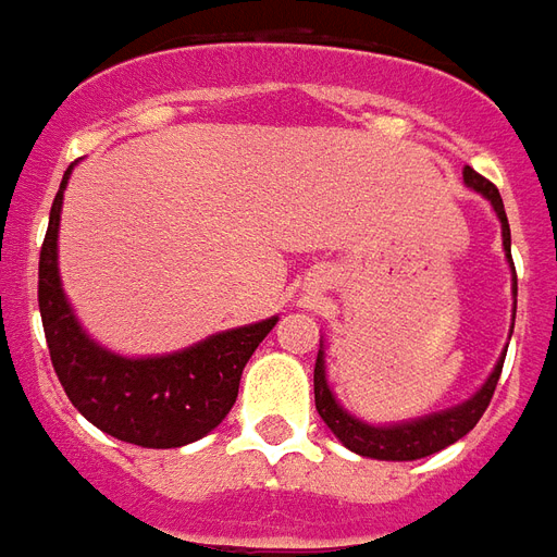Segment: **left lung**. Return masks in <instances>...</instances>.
<instances>
[{
	"instance_id": "1",
	"label": "left lung",
	"mask_w": 557,
	"mask_h": 557,
	"mask_svg": "<svg viewBox=\"0 0 557 557\" xmlns=\"http://www.w3.org/2000/svg\"><path fill=\"white\" fill-rule=\"evenodd\" d=\"M462 178L471 190H478L480 196L490 199V206L495 208V214L502 220V242L504 250H507V262L513 268V259H510V223H507V214H504V202L498 187L492 182H486L480 172H474L471 166L462 170ZM513 289H516V271H513ZM504 361L495 363L492 375L480 385V391L474 397H468L466 403H459L454 409L432 411L426 418L406 420V423H391V426H373V423H363L355 414L343 409L334 397V391L327 387L325 379V351L319 349V358H315L313 370V391H315V411L322 414V420L327 423V430L337 435L339 442L346 444L349 450L361 456H370V459H387V462H409V459H420V456H430L444 450L447 444L459 442L462 435L478 426V420L483 418V411L490 406L492 394H495V385H498V375H502Z\"/></svg>"
}]
</instances>
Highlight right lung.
Masks as SVG:
<instances>
[{
    "label": "right lung",
    "mask_w": 557,
    "mask_h": 557,
    "mask_svg": "<svg viewBox=\"0 0 557 557\" xmlns=\"http://www.w3.org/2000/svg\"><path fill=\"white\" fill-rule=\"evenodd\" d=\"M67 175L71 170L50 208L38 262V307L55 375L74 409L119 442L139 447L196 442L230 414L244 363L277 325V315L158 358H125L98 346L77 322L59 280V214Z\"/></svg>",
    "instance_id": "obj_1"
}]
</instances>
